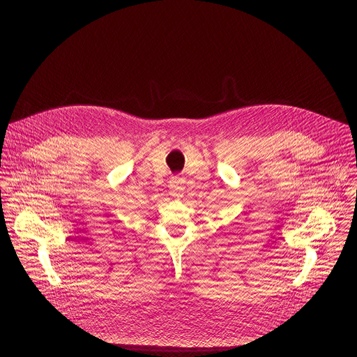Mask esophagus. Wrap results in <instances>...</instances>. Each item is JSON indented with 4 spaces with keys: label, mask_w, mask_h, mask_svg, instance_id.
<instances>
[{
    "label": "esophagus",
    "mask_w": 357,
    "mask_h": 357,
    "mask_svg": "<svg viewBox=\"0 0 357 357\" xmlns=\"http://www.w3.org/2000/svg\"><path fill=\"white\" fill-rule=\"evenodd\" d=\"M184 194V180L181 177H173L170 180V195L174 198H181Z\"/></svg>",
    "instance_id": "esophagus-1"
}]
</instances>
